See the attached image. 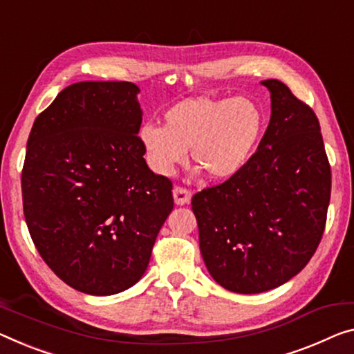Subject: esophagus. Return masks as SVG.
<instances>
[{
  "label": "esophagus",
  "mask_w": 354,
  "mask_h": 354,
  "mask_svg": "<svg viewBox=\"0 0 354 354\" xmlns=\"http://www.w3.org/2000/svg\"><path fill=\"white\" fill-rule=\"evenodd\" d=\"M172 194H174V201H176L177 205H185L192 201V192L183 187H174Z\"/></svg>",
  "instance_id": "1"
}]
</instances>
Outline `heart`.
<instances>
[{"label": "heart", "mask_w": 354, "mask_h": 354, "mask_svg": "<svg viewBox=\"0 0 354 354\" xmlns=\"http://www.w3.org/2000/svg\"><path fill=\"white\" fill-rule=\"evenodd\" d=\"M264 117L248 97H193L167 109L162 127L145 124L139 139L149 165L169 176L187 158L214 180L245 167L263 136Z\"/></svg>", "instance_id": "heart-1"}]
</instances>
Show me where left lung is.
Wrapping results in <instances>:
<instances>
[{
    "label": "left lung",
    "instance_id": "8db88e82",
    "mask_svg": "<svg viewBox=\"0 0 354 354\" xmlns=\"http://www.w3.org/2000/svg\"><path fill=\"white\" fill-rule=\"evenodd\" d=\"M270 122L242 171L192 199L209 274L232 292L257 295L306 268L322 241L330 199V166L312 107L280 80Z\"/></svg>",
    "mask_w": 354,
    "mask_h": 354
}]
</instances>
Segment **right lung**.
<instances>
[{
  "mask_svg": "<svg viewBox=\"0 0 354 354\" xmlns=\"http://www.w3.org/2000/svg\"><path fill=\"white\" fill-rule=\"evenodd\" d=\"M131 82H79L32 123L21 196L46 264L85 295L122 292L144 275L174 209L172 182L151 172Z\"/></svg>",
  "mask_w": 354,
  "mask_h": 354,
  "instance_id": "add662e5",
  "label": "right lung"
}]
</instances>
